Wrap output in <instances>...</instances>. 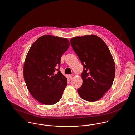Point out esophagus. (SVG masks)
Returning <instances> with one entry per match:
<instances>
[{
	"instance_id": "34e87169",
	"label": "esophagus",
	"mask_w": 135,
	"mask_h": 135,
	"mask_svg": "<svg viewBox=\"0 0 135 135\" xmlns=\"http://www.w3.org/2000/svg\"><path fill=\"white\" fill-rule=\"evenodd\" d=\"M69 78L71 79H72V76L71 75H69Z\"/></svg>"
}]
</instances>
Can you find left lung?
Wrapping results in <instances>:
<instances>
[{"label":"left lung","instance_id":"obj_1","mask_svg":"<svg viewBox=\"0 0 135 135\" xmlns=\"http://www.w3.org/2000/svg\"><path fill=\"white\" fill-rule=\"evenodd\" d=\"M70 42L84 66L83 82L78 93L84 100L97 101L111 87L115 77V66L109 49L95 35L73 37Z\"/></svg>","mask_w":135,"mask_h":135}]
</instances>
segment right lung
<instances>
[{"label":"right lung","mask_w":135,"mask_h":135,"mask_svg":"<svg viewBox=\"0 0 135 135\" xmlns=\"http://www.w3.org/2000/svg\"><path fill=\"white\" fill-rule=\"evenodd\" d=\"M69 46L68 39L50 35L40 37L31 45L23 75L28 90L39 102L51 105L62 98L67 80L59 71V65Z\"/></svg>","instance_id":"obj_1"}]
</instances>
